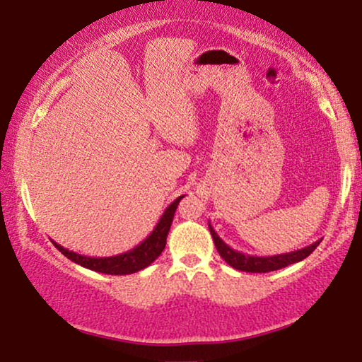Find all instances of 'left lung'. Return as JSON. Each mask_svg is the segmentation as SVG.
<instances>
[{"label":"left lung","instance_id":"8db88e82","mask_svg":"<svg viewBox=\"0 0 362 362\" xmlns=\"http://www.w3.org/2000/svg\"><path fill=\"white\" fill-rule=\"evenodd\" d=\"M209 230H211L212 240H214L216 244V249L219 252L222 259H224L230 267H234V269L242 270V272H250V274H267V272L280 270L284 269V267H288L291 264H296V262H301L303 259H306V257H308L321 242L320 239L313 242V244L303 247V249L286 252V254L260 257V255L242 254V252L232 249L230 245H227L226 242L217 235V232L214 230V227L211 226V222H209Z\"/></svg>","mask_w":362,"mask_h":362}]
</instances>
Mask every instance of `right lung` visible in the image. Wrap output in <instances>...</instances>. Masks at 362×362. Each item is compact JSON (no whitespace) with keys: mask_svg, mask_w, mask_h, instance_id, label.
Instances as JSON below:
<instances>
[{"mask_svg":"<svg viewBox=\"0 0 362 362\" xmlns=\"http://www.w3.org/2000/svg\"><path fill=\"white\" fill-rule=\"evenodd\" d=\"M182 197L185 196H180L177 199L173 201L171 204L166 207L165 212H163V216L160 217V221H158V224L155 226V229L151 230V234L148 235L141 244L133 247L132 250L123 252V254H118L113 257H87V255L77 254V252L69 250L66 247L59 245L57 242L54 240L52 244L59 252H62L69 260L76 262V264H78L81 267H86L88 270L100 272V274H107V275L135 274V272H140L143 269H146L148 265H151L153 262L161 255V252L165 250L168 232H170L176 207L180 204Z\"/></svg>","mask_w":362,"mask_h":362,"instance_id":"obj_1","label":"right lung"}]
</instances>
